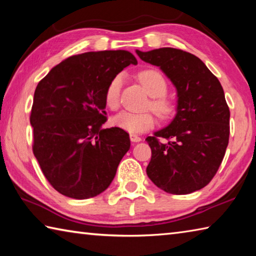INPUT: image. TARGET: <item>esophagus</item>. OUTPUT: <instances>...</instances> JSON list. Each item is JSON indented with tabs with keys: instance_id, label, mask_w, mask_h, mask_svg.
<instances>
[{
	"instance_id": "obj_1",
	"label": "esophagus",
	"mask_w": 256,
	"mask_h": 256,
	"mask_svg": "<svg viewBox=\"0 0 256 256\" xmlns=\"http://www.w3.org/2000/svg\"><path fill=\"white\" fill-rule=\"evenodd\" d=\"M130 140H131L133 144H136V142H140L142 138L138 136H136V134H130Z\"/></svg>"
}]
</instances>
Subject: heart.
<instances>
[{
	"label": "heart",
	"mask_w": 256,
	"mask_h": 256,
	"mask_svg": "<svg viewBox=\"0 0 256 256\" xmlns=\"http://www.w3.org/2000/svg\"><path fill=\"white\" fill-rule=\"evenodd\" d=\"M138 80L144 86L146 94L154 99L150 102V108L160 118H168L174 112V106L164 98L168 90L167 81L158 70L149 68L140 72ZM123 84V76H115L110 81L105 90V105L110 110H116L120 106V94ZM156 120L151 112H120L112 118V124L123 131L131 134H138L148 131L154 126Z\"/></svg>",
	"instance_id": "obj_1"
}]
</instances>
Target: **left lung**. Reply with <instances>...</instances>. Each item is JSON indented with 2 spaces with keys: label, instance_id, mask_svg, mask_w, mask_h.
I'll return each instance as SVG.
<instances>
[{
  "label": "left lung",
  "instance_id": "1",
  "mask_svg": "<svg viewBox=\"0 0 256 256\" xmlns=\"http://www.w3.org/2000/svg\"><path fill=\"white\" fill-rule=\"evenodd\" d=\"M138 58L159 66L176 88L172 122L146 141L151 148L146 175L170 194H190L214 178L226 152L230 112L219 80L196 55L162 47L136 50ZM158 137L166 138L160 142Z\"/></svg>",
  "mask_w": 256,
  "mask_h": 256
}]
</instances>
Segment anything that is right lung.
Returning a JSON list of instances; mask_svg holds the SVG:
<instances>
[{"label": "right lung", "mask_w": 256, "mask_h": 256, "mask_svg": "<svg viewBox=\"0 0 256 256\" xmlns=\"http://www.w3.org/2000/svg\"><path fill=\"white\" fill-rule=\"evenodd\" d=\"M138 60L128 50L86 52L54 66L38 84L30 124L32 151L50 185L63 196L84 200L102 193L131 146L107 120L110 81Z\"/></svg>", "instance_id": "add662e5"}]
</instances>
